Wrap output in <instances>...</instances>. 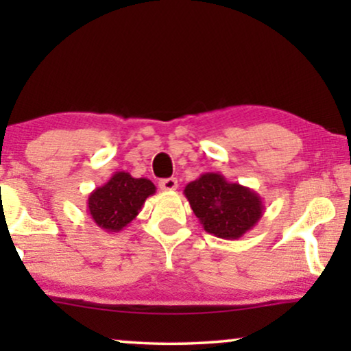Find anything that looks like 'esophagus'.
<instances>
[{"mask_svg":"<svg viewBox=\"0 0 351 351\" xmlns=\"http://www.w3.org/2000/svg\"><path fill=\"white\" fill-rule=\"evenodd\" d=\"M177 186H179V184H177V179H174V177H171V179H162L160 182V189L165 191H174L177 190Z\"/></svg>","mask_w":351,"mask_h":351,"instance_id":"34e87169","label":"esophagus"}]
</instances>
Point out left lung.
<instances>
[{"label":"left lung","instance_id":"obj_1","mask_svg":"<svg viewBox=\"0 0 351 351\" xmlns=\"http://www.w3.org/2000/svg\"><path fill=\"white\" fill-rule=\"evenodd\" d=\"M206 232L222 239H238L256 227L263 201L249 186L228 182L219 172H206L184 190Z\"/></svg>","mask_w":351,"mask_h":351}]
</instances>
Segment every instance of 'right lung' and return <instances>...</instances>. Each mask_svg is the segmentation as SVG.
<instances>
[{
	"instance_id": "1",
	"label": "right lung",
	"mask_w": 351,
	"mask_h": 351,
	"mask_svg": "<svg viewBox=\"0 0 351 351\" xmlns=\"http://www.w3.org/2000/svg\"><path fill=\"white\" fill-rule=\"evenodd\" d=\"M152 180L136 179L126 171H118L107 184L97 186L88 198V214L99 228L118 233L141 213L148 196L155 195Z\"/></svg>"
}]
</instances>
